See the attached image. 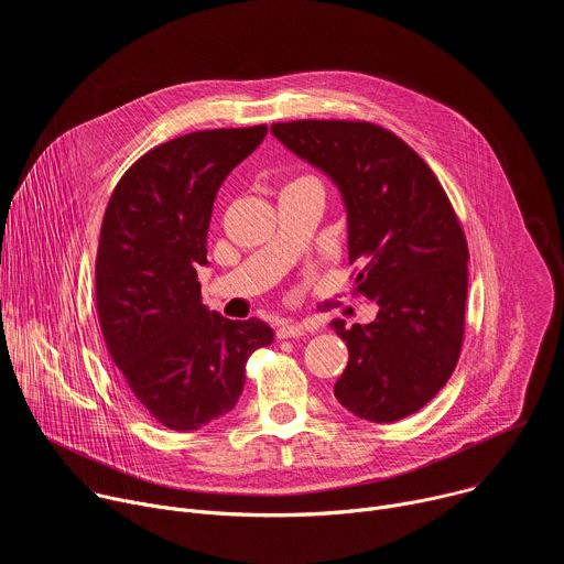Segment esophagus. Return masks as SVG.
I'll return each instance as SVG.
<instances>
[{"mask_svg":"<svg viewBox=\"0 0 564 564\" xmlns=\"http://www.w3.org/2000/svg\"><path fill=\"white\" fill-rule=\"evenodd\" d=\"M314 330V326L310 324V321H303V324H281L279 328H276V337L279 339H292V337H301V335H305V333H312Z\"/></svg>","mask_w":564,"mask_h":564,"instance_id":"1","label":"esophagus"}]
</instances>
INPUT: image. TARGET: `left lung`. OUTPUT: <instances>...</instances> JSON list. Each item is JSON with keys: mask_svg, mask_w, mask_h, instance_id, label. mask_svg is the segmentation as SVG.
Here are the masks:
<instances>
[{"mask_svg": "<svg viewBox=\"0 0 564 564\" xmlns=\"http://www.w3.org/2000/svg\"><path fill=\"white\" fill-rule=\"evenodd\" d=\"M272 133L341 192L348 259L364 263L357 292L379 305L372 324H330L350 352L335 397L361 420H404L444 388L464 339L468 248L448 196L404 140L372 122L294 120Z\"/></svg>", "mask_w": 564, "mask_h": 564, "instance_id": "8db88e82", "label": "left lung"}]
</instances>
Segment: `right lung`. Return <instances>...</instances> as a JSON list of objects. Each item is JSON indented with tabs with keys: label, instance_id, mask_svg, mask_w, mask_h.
<instances>
[{
	"label": "right lung",
	"instance_id": "add662e5",
	"mask_svg": "<svg viewBox=\"0 0 564 564\" xmlns=\"http://www.w3.org/2000/svg\"><path fill=\"white\" fill-rule=\"evenodd\" d=\"M265 133V124L212 129L153 147L120 178L102 218V337L129 392L172 431L227 415L243 392L250 355L274 341L259 318L209 312L196 276L207 265L216 192Z\"/></svg>",
	"mask_w": 564,
	"mask_h": 564
}]
</instances>
